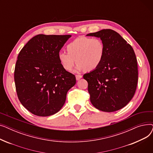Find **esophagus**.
Wrapping results in <instances>:
<instances>
[{"instance_id": "esophagus-1", "label": "esophagus", "mask_w": 153, "mask_h": 153, "mask_svg": "<svg viewBox=\"0 0 153 153\" xmlns=\"http://www.w3.org/2000/svg\"><path fill=\"white\" fill-rule=\"evenodd\" d=\"M82 77V76L81 75H76V80L77 81H78V80H80L81 78Z\"/></svg>"}]
</instances>
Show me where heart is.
Listing matches in <instances>:
<instances>
[{
    "label": "heart",
    "instance_id": "b5f03b06",
    "mask_svg": "<svg viewBox=\"0 0 153 153\" xmlns=\"http://www.w3.org/2000/svg\"><path fill=\"white\" fill-rule=\"evenodd\" d=\"M66 49L68 53H58V59L68 71L73 68L76 61L78 70L94 71L100 65L105 55V45L99 38H77L67 45Z\"/></svg>",
    "mask_w": 153,
    "mask_h": 153
}]
</instances>
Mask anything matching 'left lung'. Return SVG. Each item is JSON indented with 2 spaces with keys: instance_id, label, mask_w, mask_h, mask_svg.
Instances as JSON below:
<instances>
[{
  "instance_id": "obj_1",
  "label": "left lung",
  "mask_w": 153,
  "mask_h": 153,
  "mask_svg": "<svg viewBox=\"0 0 153 153\" xmlns=\"http://www.w3.org/2000/svg\"><path fill=\"white\" fill-rule=\"evenodd\" d=\"M87 36L100 38L105 45V55L100 65L83 76L88 82L91 102L103 111L121 109L133 98L138 83L137 59L133 48L111 29Z\"/></svg>"
}]
</instances>
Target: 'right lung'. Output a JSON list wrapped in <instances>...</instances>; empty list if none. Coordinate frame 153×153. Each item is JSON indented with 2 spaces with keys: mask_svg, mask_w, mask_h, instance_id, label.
<instances>
[{
  "mask_svg": "<svg viewBox=\"0 0 153 153\" xmlns=\"http://www.w3.org/2000/svg\"><path fill=\"white\" fill-rule=\"evenodd\" d=\"M71 35L40 34L20 51L14 80L18 98L31 114L48 117L59 111L68 91L76 82L74 74L61 64L58 53Z\"/></svg>",
  "mask_w": 153,
  "mask_h": 153,
  "instance_id": "obj_1",
  "label": "right lung"
}]
</instances>
